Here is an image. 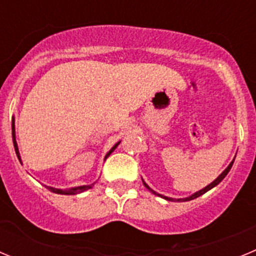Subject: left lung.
Returning a JSON list of instances; mask_svg holds the SVG:
<instances>
[{
  "label": "left lung",
  "instance_id": "left-lung-1",
  "mask_svg": "<svg viewBox=\"0 0 256 256\" xmlns=\"http://www.w3.org/2000/svg\"><path fill=\"white\" fill-rule=\"evenodd\" d=\"M234 159L232 160V162H230V164L228 165V166H227V168L224 169V170L222 172V173H220V176H219L218 178H216V180H212V182L210 183V184H208V186H206V187H204V188H202V190H200V191L195 192V194H192L191 196H188V198H168V196H162V195H160V194H156V192L154 191L152 188H150V187H148V183H146V182H144V180H142V182H144V187H146V188H148V191H151V192H152L154 195H158V196H160V198H165V200H169V201H190V200H194V198H198V196L204 195L205 192H208V191H209V190H212V187H216V184H219V183H220L222 180H224V177H226V176H227V174H228V172L230 170V168H232V165H234Z\"/></svg>",
  "mask_w": 256,
  "mask_h": 256
}]
</instances>
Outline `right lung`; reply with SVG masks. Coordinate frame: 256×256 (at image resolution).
I'll return each mask as SVG.
<instances>
[{"instance_id": "add662e5", "label": "right lung", "mask_w": 256, "mask_h": 256, "mask_svg": "<svg viewBox=\"0 0 256 256\" xmlns=\"http://www.w3.org/2000/svg\"><path fill=\"white\" fill-rule=\"evenodd\" d=\"M11 130H12V142H14V148H15V152H16V155H18V159H19L20 162H22V159H20V154H19V148H18V144H16V136H15V118L14 116H12V122H11ZM119 144H120V141L118 142V144H115L114 146L112 148V150L106 154L105 160H106V158H108V156H110V154H112V151L116 148V146ZM94 183H92V184H84V186L72 187V188H66V190L55 188V187H48V186H47V188H48L51 192H54V194H60V195H76V194H80V192H84V191H87V190L92 188Z\"/></svg>"}]
</instances>
